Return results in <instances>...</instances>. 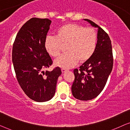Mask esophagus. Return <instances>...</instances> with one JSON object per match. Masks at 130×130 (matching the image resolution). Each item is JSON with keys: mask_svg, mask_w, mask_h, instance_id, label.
Masks as SVG:
<instances>
[{"mask_svg": "<svg viewBox=\"0 0 130 130\" xmlns=\"http://www.w3.org/2000/svg\"><path fill=\"white\" fill-rule=\"evenodd\" d=\"M66 71H67L66 69H61V72H62V73H65L66 72Z\"/></svg>", "mask_w": 130, "mask_h": 130, "instance_id": "1", "label": "esophagus"}]
</instances>
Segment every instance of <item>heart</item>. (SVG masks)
Listing matches in <instances>:
<instances>
[{"label":"heart","instance_id":"obj_1","mask_svg":"<svg viewBox=\"0 0 130 130\" xmlns=\"http://www.w3.org/2000/svg\"><path fill=\"white\" fill-rule=\"evenodd\" d=\"M96 32L92 28L80 25L67 24L61 26L56 32V37L47 35L44 47L53 57L59 56L63 45H66L67 51L54 61L55 65L67 69L73 67L78 61L84 63L90 59L97 45Z\"/></svg>","mask_w":130,"mask_h":130}]
</instances>
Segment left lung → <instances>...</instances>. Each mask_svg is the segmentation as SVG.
Wrapping results in <instances>:
<instances>
[{"label":"left lung","instance_id":"1","mask_svg":"<svg viewBox=\"0 0 130 130\" xmlns=\"http://www.w3.org/2000/svg\"><path fill=\"white\" fill-rule=\"evenodd\" d=\"M83 20L98 28V41L95 51L92 57L74 70L75 79L72 92L76 99L89 101L98 96L105 86L112 70L113 56L111 41L102 28L88 19Z\"/></svg>","mask_w":130,"mask_h":130}]
</instances>
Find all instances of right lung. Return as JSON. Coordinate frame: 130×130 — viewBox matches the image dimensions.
I'll return each instance as SVG.
<instances>
[{
  "label": "right lung",
  "mask_w": 130,
  "mask_h": 130,
  "mask_svg": "<svg viewBox=\"0 0 130 130\" xmlns=\"http://www.w3.org/2000/svg\"><path fill=\"white\" fill-rule=\"evenodd\" d=\"M51 23L48 19H30L19 31L12 49V63L18 82L30 99L39 102L53 98L61 74L58 67L52 71H43L53 63L44 47Z\"/></svg>",
  "instance_id": "obj_1"
}]
</instances>
